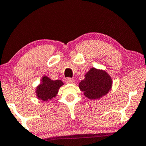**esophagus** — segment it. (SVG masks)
I'll return each mask as SVG.
<instances>
[{
    "instance_id": "1",
    "label": "esophagus",
    "mask_w": 146,
    "mask_h": 146,
    "mask_svg": "<svg viewBox=\"0 0 146 146\" xmlns=\"http://www.w3.org/2000/svg\"><path fill=\"white\" fill-rule=\"evenodd\" d=\"M65 82L67 84H73L75 82V79L73 78H71V77H68V78L66 79Z\"/></svg>"
}]
</instances>
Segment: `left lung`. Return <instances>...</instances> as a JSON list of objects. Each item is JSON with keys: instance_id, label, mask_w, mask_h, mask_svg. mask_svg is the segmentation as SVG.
<instances>
[{"instance_id": "8db88e82", "label": "left lung", "mask_w": 146, "mask_h": 146, "mask_svg": "<svg viewBox=\"0 0 146 146\" xmlns=\"http://www.w3.org/2000/svg\"><path fill=\"white\" fill-rule=\"evenodd\" d=\"M112 78L105 71L91 68L85 75V79L79 84V89L85 96L91 100L100 99L110 91Z\"/></svg>"}]
</instances>
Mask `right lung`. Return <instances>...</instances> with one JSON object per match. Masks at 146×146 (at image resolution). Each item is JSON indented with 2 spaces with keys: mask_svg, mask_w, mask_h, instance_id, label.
Returning <instances> with one entry per match:
<instances>
[{
  "mask_svg": "<svg viewBox=\"0 0 146 146\" xmlns=\"http://www.w3.org/2000/svg\"><path fill=\"white\" fill-rule=\"evenodd\" d=\"M63 84L61 80L53 81L46 76H43L41 84L36 88V96L43 101L52 100L56 96L59 88Z\"/></svg>",
  "mask_w": 146,
  "mask_h": 146,
  "instance_id": "add662e5",
  "label": "right lung"
}]
</instances>
